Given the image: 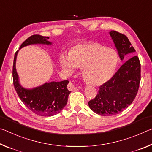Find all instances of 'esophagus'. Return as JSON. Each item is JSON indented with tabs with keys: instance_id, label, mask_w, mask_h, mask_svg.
<instances>
[{
	"instance_id": "34e87169",
	"label": "esophagus",
	"mask_w": 152,
	"mask_h": 152,
	"mask_svg": "<svg viewBox=\"0 0 152 152\" xmlns=\"http://www.w3.org/2000/svg\"><path fill=\"white\" fill-rule=\"evenodd\" d=\"M67 88H68L69 90L70 91H75L77 89L76 87L75 86L74 84L73 83H71V82H70V83L68 84V86H67Z\"/></svg>"
}]
</instances>
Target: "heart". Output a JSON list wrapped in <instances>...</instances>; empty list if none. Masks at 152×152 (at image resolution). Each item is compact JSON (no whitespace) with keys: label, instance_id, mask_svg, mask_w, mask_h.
<instances>
[{"label":"heart","instance_id":"heart-1","mask_svg":"<svg viewBox=\"0 0 152 152\" xmlns=\"http://www.w3.org/2000/svg\"><path fill=\"white\" fill-rule=\"evenodd\" d=\"M62 67L69 73L82 67V73L89 83L98 86L108 81L114 73L118 63V55L113 49L98 43L74 46L69 53L60 56Z\"/></svg>","mask_w":152,"mask_h":152}]
</instances>
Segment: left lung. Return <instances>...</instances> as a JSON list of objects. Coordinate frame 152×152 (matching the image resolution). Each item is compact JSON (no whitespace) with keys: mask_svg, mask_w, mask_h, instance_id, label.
<instances>
[{"mask_svg":"<svg viewBox=\"0 0 152 152\" xmlns=\"http://www.w3.org/2000/svg\"><path fill=\"white\" fill-rule=\"evenodd\" d=\"M121 61L125 62L110 80L99 87L95 98L88 102L91 110L101 116H112L121 113L135 98L141 80V64L133 56L135 50L127 37L116 31L109 32Z\"/></svg>","mask_w":152,"mask_h":152,"instance_id":"obj_1","label":"left lung"}]
</instances>
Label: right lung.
<instances>
[{
	"label": "right lung",
	"mask_w": 152,
	"mask_h": 152,
	"mask_svg": "<svg viewBox=\"0 0 152 152\" xmlns=\"http://www.w3.org/2000/svg\"><path fill=\"white\" fill-rule=\"evenodd\" d=\"M49 37L33 35L23 42L19 50L32 44L52 45L48 40ZM19 50L15 54L13 79L17 95L29 110L42 116H51L61 113L66 106L71 91L67 89L68 80L46 82L43 85L31 89L23 88L19 83V75L16 70V60Z\"/></svg>",
	"instance_id": "obj_1"
}]
</instances>
